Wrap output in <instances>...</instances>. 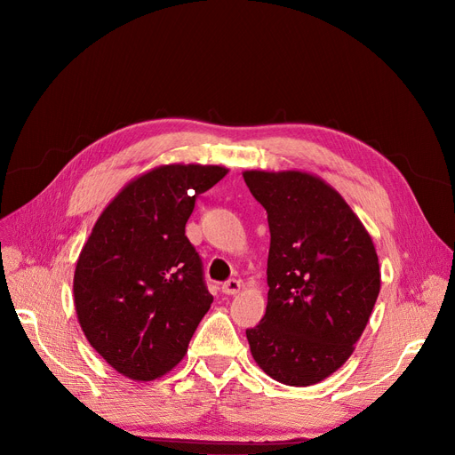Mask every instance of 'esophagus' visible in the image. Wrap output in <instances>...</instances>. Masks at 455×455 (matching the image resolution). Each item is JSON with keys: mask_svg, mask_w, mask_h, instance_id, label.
<instances>
[{"mask_svg": "<svg viewBox=\"0 0 455 455\" xmlns=\"http://www.w3.org/2000/svg\"><path fill=\"white\" fill-rule=\"evenodd\" d=\"M221 291H223L225 295H237V293L242 291V280H237V278H230V280H227V282L223 283Z\"/></svg>", "mask_w": 455, "mask_h": 455, "instance_id": "1", "label": "esophagus"}]
</instances>
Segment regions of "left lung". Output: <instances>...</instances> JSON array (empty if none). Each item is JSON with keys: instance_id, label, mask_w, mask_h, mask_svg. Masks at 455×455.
Masks as SVG:
<instances>
[{"instance_id": "8db88e82", "label": "left lung", "mask_w": 455, "mask_h": 455, "mask_svg": "<svg viewBox=\"0 0 455 455\" xmlns=\"http://www.w3.org/2000/svg\"><path fill=\"white\" fill-rule=\"evenodd\" d=\"M267 210V307L247 330L254 362L285 386H314L354 352L379 293L378 254L347 201L306 172H243Z\"/></svg>"}]
</instances>
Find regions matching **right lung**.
Here are the masks:
<instances>
[{"mask_svg":"<svg viewBox=\"0 0 455 455\" xmlns=\"http://www.w3.org/2000/svg\"><path fill=\"white\" fill-rule=\"evenodd\" d=\"M223 165L167 164L131 180L79 254L74 302L88 343L131 379L172 371L210 309L203 264L186 237L197 196Z\"/></svg>","mask_w":455,"mask_h":455,"instance_id":"1","label":"right lung"}]
</instances>
